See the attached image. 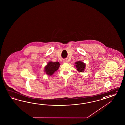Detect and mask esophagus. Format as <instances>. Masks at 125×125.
<instances>
[{"label":"esophagus","mask_w":125,"mask_h":125,"mask_svg":"<svg viewBox=\"0 0 125 125\" xmlns=\"http://www.w3.org/2000/svg\"><path fill=\"white\" fill-rule=\"evenodd\" d=\"M68 61L67 60H64V61H63V63H68Z\"/></svg>","instance_id":"esophagus-1"}]
</instances>
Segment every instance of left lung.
<instances>
[{
	"instance_id": "obj_1",
	"label": "left lung",
	"mask_w": 125,
	"mask_h": 125,
	"mask_svg": "<svg viewBox=\"0 0 125 125\" xmlns=\"http://www.w3.org/2000/svg\"><path fill=\"white\" fill-rule=\"evenodd\" d=\"M75 66H76L78 72H84L86 67V64L82 61H79L75 62Z\"/></svg>"
}]
</instances>
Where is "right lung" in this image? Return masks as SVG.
Returning a JSON list of instances; mask_svg holds the SVG:
<instances>
[{
	"instance_id": "right-lung-1",
	"label": "right lung",
	"mask_w": 125,
	"mask_h": 125,
	"mask_svg": "<svg viewBox=\"0 0 125 125\" xmlns=\"http://www.w3.org/2000/svg\"><path fill=\"white\" fill-rule=\"evenodd\" d=\"M60 64L59 62H53L52 61H50L45 66L44 72H45L46 74L49 76H52L55 72L57 71L60 67Z\"/></svg>"
}]
</instances>
